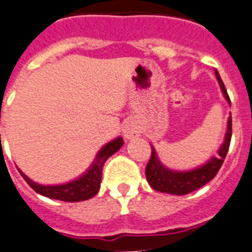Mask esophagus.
Here are the masks:
<instances>
[{
  "instance_id": "34e87169",
  "label": "esophagus",
  "mask_w": 252,
  "mask_h": 252,
  "mask_svg": "<svg viewBox=\"0 0 252 252\" xmlns=\"http://www.w3.org/2000/svg\"><path fill=\"white\" fill-rule=\"evenodd\" d=\"M123 133H124V137L126 138H133L134 136H137V128H134V126L132 124H126L123 129Z\"/></svg>"
}]
</instances>
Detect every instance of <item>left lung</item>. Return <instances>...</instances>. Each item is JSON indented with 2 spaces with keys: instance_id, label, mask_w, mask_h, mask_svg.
<instances>
[{
  "instance_id": "1",
  "label": "left lung",
  "mask_w": 252,
  "mask_h": 252,
  "mask_svg": "<svg viewBox=\"0 0 252 252\" xmlns=\"http://www.w3.org/2000/svg\"><path fill=\"white\" fill-rule=\"evenodd\" d=\"M215 77L220 84L223 96L225 97V100L230 105L229 96H228L227 90L224 87L223 80L220 79V75H219L218 70H215ZM230 138H232V116H229V119H228L227 133H225L223 145L218 151V154H219L218 158L214 156L204 165L192 169V170H186V172H175V170L168 169L166 166L162 165L158 160L155 149L151 146L152 154L150 161L147 162L145 172L149 185L158 192L178 194V196L191 193L198 188H201L202 186H205L208 182L214 178L217 173L219 172V169L223 165L224 158L227 156L228 149H229Z\"/></svg>"
}]
</instances>
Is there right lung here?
Returning a JSON list of instances; mask_svg holds the SVG:
<instances>
[{"label":"right lung","mask_w":252,"mask_h":252,"mask_svg":"<svg viewBox=\"0 0 252 252\" xmlns=\"http://www.w3.org/2000/svg\"><path fill=\"white\" fill-rule=\"evenodd\" d=\"M123 145H124V142H123L122 137H118V138L113 139L111 142L106 143L98 151L94 164L90 166V169L82 177L77 178L75 181L64 183V185H39V183H35L31 178H28L22 170H19V172H20L23 178L25 179V182L37 193L42 194V196L66 202L84 201V200H88V198L94 197V194H97V192L100 189L101 179H102L103 164L106 162L110 156L114 155L118 150H120Z\"/></svg>","instance_id":"obj_1"}]
</instances>
